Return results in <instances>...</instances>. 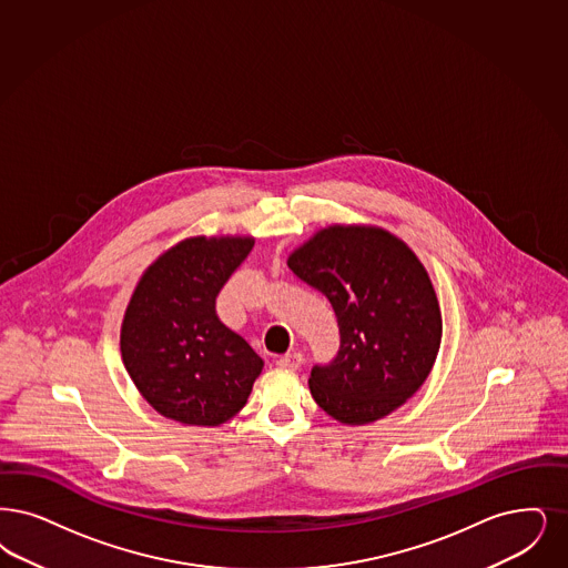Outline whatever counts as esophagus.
Masks as SVG:
<instances>
[{"label": "esophagus", "mask_w": 568, "mask_h": 568, "mask_svg": "<svg viewBox=\"0 0 568 568\" xmlns=\"http://www.w3.org/2000/svg\"><path fill=\"white\" fill-rule=\"evenodd\" d=\"M302 355L300 353H285V355H281L278 359H276V365L278 367H287V369H297L300 365H302Z\"/></svg>", "instance_id": "34e87169"}]
</instances>
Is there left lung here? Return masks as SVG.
I'll return each mask as SVG.
<instances>
[{
    "label": "left lung",
    "instance_id": "obj_1",
    "mask_svg": "<svg viewBox=\"0 0 568 568\" xmlns=\"http://www.w3.org/2000/svg\"><path fill=\"white\" fill-rule=\"evenodd\" d=\"M287 266L332 302L338 357L313 367L318 408L342 425H369L402 408L425 385L442 344L432 278L408 245L369 224L321 227Z\"/></svg>",
    "mask_w": 568,
    "mask_h": 568
}]
</instances>
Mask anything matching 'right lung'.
I'll use <instances>...</instances> for the list:
<instances>
[{"label": "right lung", "mask_w": 568, "mask_h": 568, "mask_svg": "<svg viewBox=\"0 0 568 568\" xmlns=\"http://www.w3.org/2000/svg\"><path fill=\"white\" fill-rule=\"evenodd\" d=\"M253 236H190L143 271L120 327L122 362L160 416L220 427L245 408L264 362L215 315Z\"/></svg>", "instance_id": "obj_1"}]
</instances>
